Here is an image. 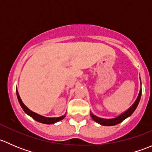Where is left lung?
<instances>
[{
    "label": "left lung",
    "instance_id": "obj_1",
    "mask_svg": "<svg viewBox=\"0 0 152 152\" xmlns=\"http://www.w3.org/2000/svg\"><path fill=\"white\" fill-rule=\"evenodd\" d=\"M141 91L142 90H140L138 96H137V100H136L135 102L133 104V105L132 106L129 110H127L126 111L124 112L123 114L120 115L118 116L117 118H111V119L102 118H99V117H97V116L94 115L93 113H90V115H91L92 118H93L95 121L97 122L98 124L103 126H114V125H116V124L121 123V122L123 121L124 119L129 117V116L134 113L135 109L137 108V105H138L139 104V102H140V97H141Z\"/></svg>",
    "mask_w": 152,
    "mask_h": 152
}]
</instances>
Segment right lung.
I'll list each match as a JSON object with an SVG mask.
<instances>
[{"mask_svg":"<svg viewBox=\"0 0 152 152\" xmlns=\"http://www.w3.org/2000/svg\"><path fill=\"white\" fill-rule=\"evenodd\" d=\"M16 92H17V96H18V101H19V103H20V104L21 107L23 108V110H24V112H25L26 114H28V115H30L32 118H34L35 121H37L40 122V123H42V124H52L56 123V122L62 120V119L65 117V115H62V116H61V117H58V118H47V117H44V116L40 115H39V114H37V113L31 111L28 107H26L25 104L23 103L22 100H21L20 97V96H19V93H18V90H17Z\"/></svg>","mask_w":152,"mask_h":152,"instance_id":"obj_1","label":"right lung"}]
</instances>
